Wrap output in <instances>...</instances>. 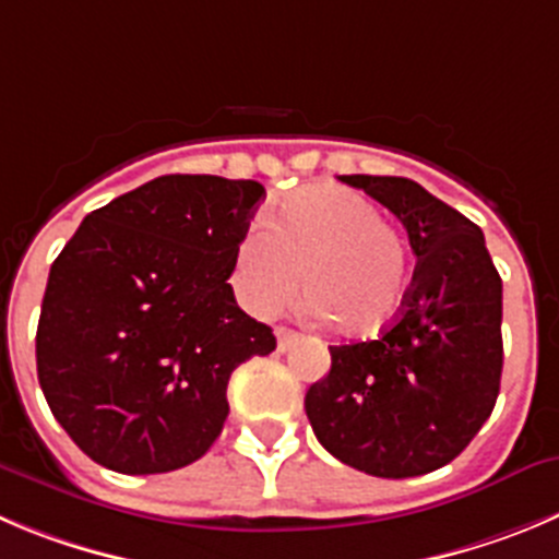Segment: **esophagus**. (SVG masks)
<instances>
[{"instance_id": "obj_1", "label": "esophagus", "mask_w": 559, "mask_h": 559, "mask_svg": "<svg viewBox=\"0 0 559 559\" xmlns=\"http://www.w3.org/2000/svg\"><path fill=\"white\" fill-rule=\"evenodd\" d=\"M297 342H300V333L292 331V328H278V350L281 353L292 350Z\"/></svg>"}]
</instances>
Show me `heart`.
<instances>
[{
	"instance_id": "heart-1",
	"label": "heart",
	"mask_w": 559,
	"mask_h": 559,
	"mask_svg": "<svg viewBox=\"0 0 559 559\" xmlns=\"http://www.w3.org/2000/svg\"><path fill=\"white\" fill-rule=\"evenodd\" d=\"M314 311L344 333L372 336L400 314L408 255L400 234L361 192L306 187L250 231L234 253V286L250 311L270 317L304 289Z\"/></svg>"
}]
</instances>
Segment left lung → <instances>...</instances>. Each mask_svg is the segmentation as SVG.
I'll return each mask as SVG.
<instances>
[{
  "label": "left lung",
  "instance_id": "left-lung-1",
  "mask_svg": "<svg viewBox=\"0 0 559 559\" xmlns=\"http://www.w3.org/2000/svg\"><path fill=\"white\" fill-rule=\"evenodd\" d=\"M397 215L416 255L383 336L331 347L306 416L336 461L405 479L455 461L491 416L502 380V278L457 209L403 176H338Z\"/></svg>",
  "mask_w": 559,
  "mask_h": 559
}]
</instances>
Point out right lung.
<instances>
[{
	"label": "right lung",
	"mask_w": 559,
	"mask_h": 559,
	"mask_svg": "<svg viewBox=\"0 0 559 559\" xmlns=\"http://www.w3.org/2000/svg\"><path fill=\"white\" fill-rule=\"evenodd\" d=\"M264 187L159 176L82 221L49 270L35 358L51 414L121 474L190 466L221 436L228 378L275 350L234 297Z\"/></svg>",
	"instance_id": "obj_1"
}]
</instances>
